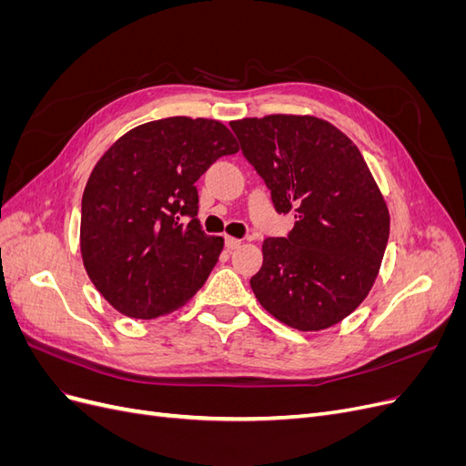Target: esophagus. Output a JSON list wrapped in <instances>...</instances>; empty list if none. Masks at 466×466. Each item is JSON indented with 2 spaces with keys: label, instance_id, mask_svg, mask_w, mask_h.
<instances>
[{
  "label": "esophagus",
  "instance_id": "1",
  "mask_svg": "<svg viewBox=\"0 0 466 466\" xmlns=\"http://www.w3.org/2000/svg\"><path fill=\"white\" fill-rule=\"evenodd\" d=\"M238 245H241V238H235V237H225V247H228L229 250L237 248Z\"/></svg>",
  "mask_w": 466,
  "mask_h": 466
}]
</instances>
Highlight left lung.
I'll list each match as a JSON object with an SVG mask.
<instances>
[{
  "instance_id": "8db88e82",
  "label": "left lung",
  "mask_w": 466,
  "mask_h": 466,
  "mask_svg": "<svg viewBox=\"0 0 466 466\" xmlns=\"http://www.w3.org/2000/svg\"><path fill=\"white\" fill-rule=\"evenodd\" d=\"M231 130L278 214H295L288 237L262 243L252 291L291 329L332 327L368 298L389 241V209L368 163L315 116L245 118Z\"/></svg>"
}]
</instances>
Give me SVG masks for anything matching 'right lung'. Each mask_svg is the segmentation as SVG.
I'll use <instances>...</instances> for the list:
<instances>
[{
    "label": "right lung",
    "instance_id": "right-lung-1",
    "mask_svg": "<svg viewBox=\"0 0 466 466\" xmlns=\"http://www.w3.org/2000/svg\"><path fill=\"white\" fill-rule=\"evenodd\" d=\"M237 151L221 122L173 116L137 126L96 163L81 200V257L116 311L157 319L204 286L223 238L196 219V180Z\"/></svg>",
    "mask_w": 466,
    "mask_h": 466
}]
</instances>
